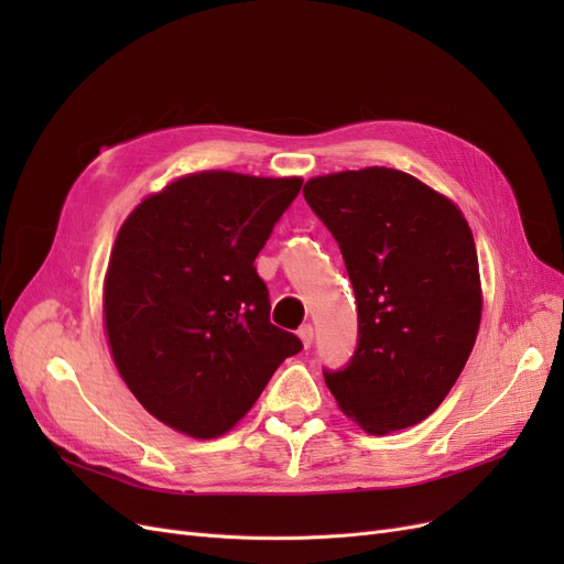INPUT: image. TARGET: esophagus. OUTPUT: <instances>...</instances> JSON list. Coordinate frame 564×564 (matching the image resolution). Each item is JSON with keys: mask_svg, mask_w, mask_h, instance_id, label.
<instances>
[{"mask_svg": "<svg viewBox=\"0 0 564 564\" xmlns=\"http://www.w3.org/2000/svg\"><path fill=\"white\" fill-rule=\"evenodd\" d=\"M296 334H299V338L303 340V346H305V348H311V346H313V336H315V334H313V327H311V324H301Z\"/></svg>", "mask_w": 564, "mask_h": 564, "instance_id": "1", "label": "esophagus"}]
</instances>
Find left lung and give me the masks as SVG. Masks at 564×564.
I'll list each match as a JSON object with an SVG mask.
<instances>
[{"instance_id": "obj_1", "label": "left lung", "mask_w": 564, "mask_h": 564, "mask_svg": "<svg viewBox=\"0 0 564 564\" xmlns=\"http://www.w3.org/2000/svg\"><path fill=\"white\" fill-rule=\"evenodd\" d=\"M308 207L344 256L357 346L324 369L338 406L386 435L431 416L456 383L482 315L473 232L454 204L398 169L311 178Z\"/></svg>"}]
</instances>
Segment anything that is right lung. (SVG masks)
Returning <instances> with one entry per match:
<instances>
[{
  "instance_id": "add662e5",
  "label": "right lung",
  "mask_w": 564,
  "mask_h": 564,
  "mask_svg": "<svg viewBox=\"0 0 564 564\" xmlns=\"http://www.w3.org/2000/svg\"><path fill=\"white\" fill-rule=\"evenodd\" d=\"M301 178L202 172L124 220L104 311L115 365L152 416L193 437L230 431L301 338L270 322L256 256Z\"/></svg>"
}]
</instances>
